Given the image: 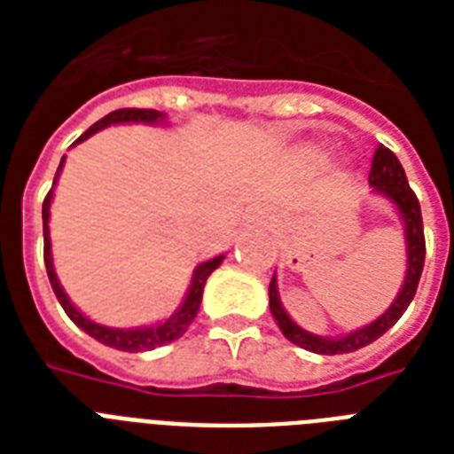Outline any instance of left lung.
Wrapping results in <instances>:
<instances>
[{
    "mask_svg": "<svg viewBox=\"0 0 454 454\" xmlns=\"http://www.w3.org/2000/svg\"><path fill=\"white\" fill-rule=\"evenodd\" d=\"M370 185L374 191L387 195L401 212L403 221H405V242H408V276L403 283V290L398 292L395 301L391 303V309L381 317H377L374 323L358 332H351L346 337L327 339L316 337L310 332L301 330L297 323H292V317L285 313L280 297H278V283L276 276L270 278L269 297H270V313L278 320V327L283 330V334L290 339L292 344L301 346L306 351L323 353V356H334V353H351L358 351L363 346L372 344L374 339H380L387 330H391L398 317L408 310L410 301L415 299L417 285L422 278L424 256H427V242H424V223H422V209H419V200H417L415 191L410 188L408 178H405V169L398 162V157L394 153L377 145L372 157V169H370Z\"/></svg>",
    "mask_w": 454,
    "mask_h": 454,
    "instance_id": "8db88e82",
    "label": "left lung"
}]
</instances>
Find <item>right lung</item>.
I'll list each match as a JSON object with an SVG mask.
<instances>
[{"instance_id":"add662e5","label":"right lung","mask_w":454,"mask_h":454,"mask_svg":"<svg viewBox=\"0 0 454 454\" xmlns=\"http://www.w3.org/2000/svg\"><path fill=\"white\" fill-rule=\"evenodd\" d=\"M162 113H157V110H148V108H120L113 110L110 115L101 117L98 122L91 124L84 134H82L74 144H80L84 138H89L91 134H96L103 127H108V124H117V122H157V120H162ZM63 167V160L59 164V171ZM59 171H56V178H59ZM56 178H53V184H56ZM51 192H46L44 205H42V221H44V263H46V276H49V283L53 287V294L60 301L63 310L67 313V317L73 320L77 327L87 332L89 337H94L96 341H101V344L110 346V348H117V351H129V353H138V351H153L157 346H164L174 341V339L184 337V332L191 327L192 317L198 316L200 301H202V292H205V283L207 278L212 276L214 269H219V263L223 262V254L214 256L209 262L200 263L195 273H192L191 280V290L185 294L184 306L169 317V320H164L160 325H153V327H138V330H113V327H103V325L91 323L89 317H84L80 310L74 309L70 299L66 297V292L60 287L59 278H56V270H53L51 263V242H49V207H51Z\"/></svg>"}]
</instances>
